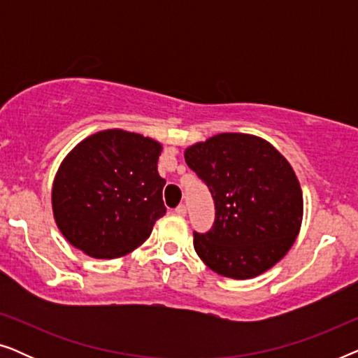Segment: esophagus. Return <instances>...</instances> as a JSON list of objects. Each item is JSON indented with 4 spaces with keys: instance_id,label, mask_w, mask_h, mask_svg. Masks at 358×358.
<instances>
[{
    "instance_id": "34e87169",
    "label": "esophagus",
    "mask_w": 358,
    "mask_h": 358,
    "mask_svg": "<svg viewBox=\"0 0 358 358\" xmlns=\"http://www.w3.org/2000/svg\"><path fill=\"white\" fill-rule=\"evenodd\" d=\"M174 212H176V213H178V215H179V217H185V213H187V208H185V205H182V203H180V205H179V207H176V210H174Z\"/></svg>"
}]
</instances>
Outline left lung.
I'll return each mask as SVG.
<instances>
[{
	"mask_svg": "<svg viewBox=\"0 0 358 358\" xmlns=\"http://www.w3.org/2000/svg\"><path fill=\"white\" fill-rule=\"evenodd\" d=\"M185 163L208 185L215 223L194 248L218 275L246 280L282 261L300 233L303 192L275 146L249 134H218L185 148Z\"/></svg>",
	"mask_w": 358,
	"mask_h": 358,
	"instance_id": "8db88e82",
	"label": "left lung"
}]
</instances>
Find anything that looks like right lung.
I'll return each mask as SVG.
<instances>
[{
  "instance_id": "obj_1",
  "label": "right lung",
  "mask_w": 358,
  "mask_h": 358,
  "mask_svg": "<svg viewBox=\"0 0 358 358\" xmlns=\"http://www.w3.org/2000/svg\"><path fill=\"white\" fill-rule=\"evenodd\" d=\"M163 145L124 129L81 140L52 185L53 218L71 246L96 259H115L141 246L166 213L158 173Z\"/></svg>"
}]
</instances>
